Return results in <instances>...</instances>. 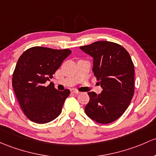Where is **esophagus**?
Returning <instances> with one entry per match:
<instances>
[{"mask_svg": "<svg viewBox=\"0 0 156 156\" xmlns=\"http://www.w3.org/2000/svg\"><path fill=\"white\" fill-rule=\"evenodd\" d=\"M71 93H74V94H79L80 92H78V90H75V89H72L71 90Z\"/></svg>", "mask_w": 156, "mask_h": 156, "instance_id": "34e87169", "label": "esophagus"}]
</instances>
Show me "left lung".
Returning a JSON list of instances; mask_svg holds the SVG:
<instances>
[{
	"instance_id": "obj_1",
	"label": "left lung",
	"mask_w": 156,
	"mask_h": 156,
	"mask_svg": "<svg viewBox=\"0 0 156 156\" xmlns=\"http://www.w3.org/2000/svg\"><path fill=\"white\" fill-rule=\"evenodd\" d=\"M80 49L93 58V72L103 90L89 92L85 113L102 124L117 120L129 107L134 95V69L130 55L120 45L97 41Z\"/></svg>"
}]
</instances>
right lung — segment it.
<instances>
[{
    "mask_svg": "<svg viewBox=\"0 0 156 156\" xmlns=\"http://www.w3.org/2000/svg\"><path fill=\"white\" fill-rule=\"evenodd\" d=\"M69 49L55 50L33 47L21 55L12 75V87L24 114L39 124L47 123L60 114L69 90L58 91L50 83L53 75L71 54Z\"/></svg>",
    "mask_w": 156,
    "mask_h": 156,
    "instance_id": "right-lung-1",
    "label": "right lung"
}]
</instances>
